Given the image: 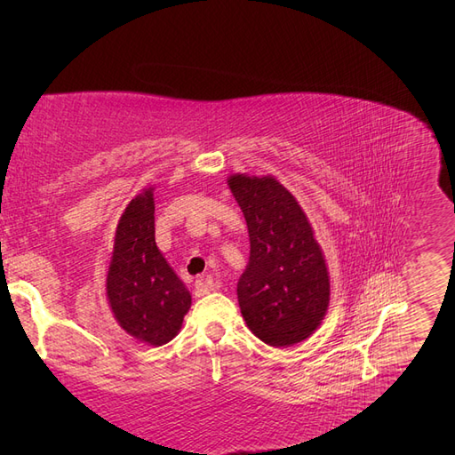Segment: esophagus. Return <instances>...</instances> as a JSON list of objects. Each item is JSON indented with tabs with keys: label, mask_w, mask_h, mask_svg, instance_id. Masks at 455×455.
Listing matches in <instances>:
<instances>
[{
	"label": "esophagus",
	"mask_w": 455,
	"mask_h": 455,
	"mask_svg": "<svg viewBox=\"0 0 455 455\" xmlns=\"http://www.w3.org/2000/svg\"><path fill=\"white\" fill-rule=\"evenodd\" d=\"M211 291H212V281L211 279L201 277V279L196 281V298H203V296L209 294Z\"/></svg>",
	"instance_id": "esophagus-1"
}]
</instances>
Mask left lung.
Here are the masks:
<instances>
[{
  "label": "left lung",
  "mask_w": 455,
  "mask_h": 455,
  "mask_svg": "<svg viewBox=\"0 0 455 455\" xmlns=\"http://www.w3.org/2000/svg\"><path fill=\"white\" fill-rule=\"evenodd\" d=\"M251 237L249 266L237 283L243 319L271 347H291L321 326L330 275L321 244L296 197L277 178L231 174Z\"/></svg>",
  "instance_id": "left-lung-1"
}]
</instances>
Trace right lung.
I'll list each match as a JSON object with an SVG mask.
<instances>
[{
    "label": "right lung",
    "mask_w": 455,
    "mask_h": 455,
    "mask_svg": "<svg viewBox=\"0 0 455 455\" xmlns=\"http://www.w3.org/2000/svg\"><path fill=\"white\" fill-rule=\"evenodd\" d=\"M154 212V188H146L121 214L106 296L116 321L131 338L159 347L180 332L191 294L157 249Z\"/></svg>",
    "instance_id": "right-lung-1"
}]
</instances>
